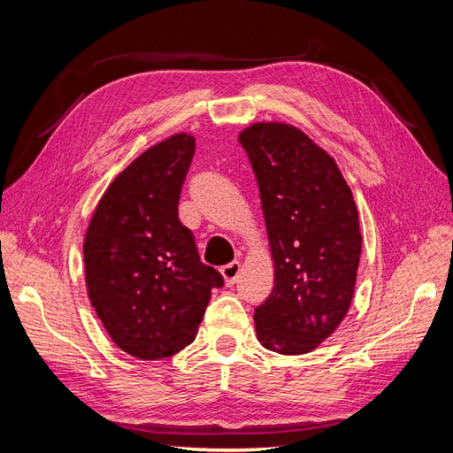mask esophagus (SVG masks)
<instances>
[{"instance_id": "1", "label": "esophagus", "mask_w": 453, "mask_h": 453, "mask_svg": "<svg viewBox=\"0 0 453 453\" xmlns=\"http://www.w3.org/2000/svg\"><path fill=\"white\" fill-rule=\"evenodd\" d=\"M240 270H242V265L238 263V260H234V263H228L226 266L221 268V273H223V280L226 285H234V281L238 280L240 276Z\"/></svg>"}]
</instances>
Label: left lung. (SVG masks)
<instances>
[{
  "label": "left lung",
  "mask_w": 453,
  "mask_h": 453,
  "mask_svg": "<svg viewBox=\"0 0 453 453\" xmlns=\"http://www.w3.org/2000/svg\"><path fill=\"white\" fill-rule=\"evenodd\" d=\"M258 183L273 260V289L255 310L266 349L300 355L344 321L355 293L361 228L351 188L334 158L287 122L240 132Z\"/></svg>",
  "instance_id": "obj_1"
}]
</instances>
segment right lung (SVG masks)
Segmentation results:
<instances>
[{"mask_svg": "<svg viewBox=\"0 0 453 453\" xmlns=\"http://www.w3.org/2000/svg\"><path fill=\"white\" fill-rule=\"evenodd\" d=\"M193 155L195 138L185 132L143 150L107 187L87 228L90 303L115 344L143 361L187 348L211 289L223 285L177 217Z\"/></svg>", "mask_w": 453, "mask_h": 453, "instance_id": "1", "label": "right lung"}]
</instances>
